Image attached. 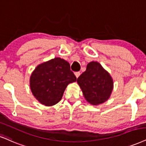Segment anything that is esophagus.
Segmentation results:
<instances>
[{
  "label": "esophagus",
  "mask_w": 146,
  "mask_h": 146,
  "mask_svg": "<svg viewBox=\"0 0 146 146\" xmlns=\"http://www.w3.org/2000/svg\"><path fill=\"white\" fill-rule=\"evenodd\" d=\"M74 74H75V76H76V78H78L80 75V72H76L74 73Z\"/></svg>",
  "instance_id": "1"
}]
</instances>
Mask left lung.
<instances>
[{
  "mask_svg": "<svg viewBox=\"0 0 146 146\" xmlns=\"http://www.w3.org/2000/svg\"><path fill=\"white\" fill-rule=\"evenodd\" d=\"M77 83L84 98L93 106L106 102L114 88V81L110 73L100 63L94 61L87 64L86 71L77 78Z\"/></svg>",
  "mask_w": 146,
  "mask_h": 146,
  "instance_id": "8db88e82",
  "label": "left lung"
}]
</instances>
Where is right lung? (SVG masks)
<instances>
[{
	"label": "right lung",
	"mask_w": 146,
	"mask_h": 146,
	"mask_svg": "<svg viewBox=\"0 0 146 146\" xmlns=\"http://www.w3.org/2000/svg\"><path fill=\"white\" fill-rule=\"evenodd\" d=\"M76 81L70 64L55 57L38 65L30 78V87L35 98L42 105L52 106L62 100L70 83Z\"/></svg>",
	"instance_id": "right-lung-1"
}]
</instances>
